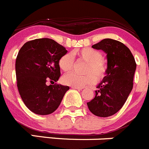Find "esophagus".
<instances>
[{
	"mask_svg": "<svg viewBox=\"0 0 149 149\" xmlns=\"http://www.w3.org/2000/svg\"><path fill=\"white\" fill-rule=\"evenodd\" d=\"M73 89H77V90H82L83 89V88H77V87H72Z\"/></svg>",
	"mask_w": 149,
	"mask_h": 149,
	"instance_id": "obj_1",
	"label": "esophagus"
}]
</instances>
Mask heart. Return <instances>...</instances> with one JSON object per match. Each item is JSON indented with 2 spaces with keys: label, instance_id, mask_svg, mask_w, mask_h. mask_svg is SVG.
Wrapping results in <instances>:
<instances>
[{
  "label": "heart",
  "instance_id": "obj_1",
  "mask_svg": "<svg viewBox=\"0 0 149 149\" xmlns=\"http://www.w3.org/2000/svg\"><path fill=\"white\" fill-rule=\"evenodd\" d=\"M87 61L85 75H80L71 72L62 77V83L72 87L83 88L88 85H92L97 79H102L107 70V63L100 51L91 47H84L72 52V54L66 53L58 60V66L63 72H69L74 65V57Z\"/></svg>",
  "mask_w": 149,
  "mask_h": 149
}]
</instances>
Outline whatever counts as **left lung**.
Here are the masks:
<instances>
[{"label": "left lung", "mask_w": 149, "mask_h": 149, "mask_svg": "<svg viewBox=\"0 0 149 149\" xmlns=\"http://www.w3.org/2000/svg\"><path fill=\"white\" fill-rule=\"evenodd\" d=\"M92 47L107 54V70L97 85L95 97L87 105L95 116L108 117L117 113L127 101L132 90L137 65L130 49L118 41L104 39Z\"/></svg>", "instance_id": "obj_1"}]
</instances>
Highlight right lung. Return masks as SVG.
Segmentation results:
<instances>
[{"mask_svg": "<svg viewBox=\"0 0 149 149\" xmlns=\"http://www.w3.org/2000/svg\"><path fill=\"white\" fill-rule=\"evenodd\" d=\"M67 52L64 47L48 38L29 41L19 49L15 63L17 88L24 104L33 113H53L69 89L61 84L47 85L48 80H58V60Z\"/></svg>", "mask_w": 149, "mask_h": 149, "instance_id": "obj_1", "label": "right lung"}]
</instances>
